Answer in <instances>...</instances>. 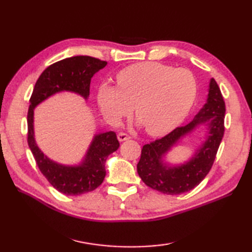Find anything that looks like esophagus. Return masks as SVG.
<instances>
[{"instance_id":"obj_1","label":"esophagus","mask_w":252,"mask_h":252,"mask_svg":"<svg viewBox=\"0 0 252 252\" xmlns=\"http://www.w3.org/2000/svg\"><path fill=\"white\" fill-rule=\"evenodd\" d=\"M130 138H131V136L129 134H126V133L121 132V133H119V134H118V140H119V142L127 141V140H130Z\"/></svg>"}]
</instances>
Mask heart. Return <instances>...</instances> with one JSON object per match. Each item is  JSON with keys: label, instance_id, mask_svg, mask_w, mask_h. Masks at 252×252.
I'll return each instance as SVG.
<instances>
[{"label": "heart", "instance_id": "b5f03b06", "mask_svg": "<svg viewBox=\"0 0 252 252\" xmlns=\"http://www.w3.org/2000/svg\"><path fill=\"white\" fill-rule=\"evenodd\" d=\"M118 88L101 85L97 94L100 112L117 123L132 110L152 135L178 126L190 111L197 82L190 71L160 63H135L117 74Z\"/></svg>", "mask_w": 252, "mask_h": 252}]
</instances>
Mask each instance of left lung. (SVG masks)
Instances as JSON below:
<instances>
[{
  "label": "left lung",
  "instance_id": "8db88e82",
  "mask_svg": "<svg viewBox=\"0 0 252 252\" xmlns=\"http://www.w3.org/2000/svg\"><path fill=\"white\" fill-rule=\"evenodd\" d=\"M225 103L215 79H210L208 97L199 112L189 125L179 126L168 135L144 145L137 173L153 189L167 195L189 191L200 183L210 171L224 135ZM202 125L206 127L205 141L184 164L171 166L163 161L172 147Z\"/></svg>",
  "mask_w": 252,
  "mask_h": 252
}]
</instances>
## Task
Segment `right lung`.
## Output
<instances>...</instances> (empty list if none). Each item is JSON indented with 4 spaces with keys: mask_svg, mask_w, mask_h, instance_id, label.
I'll return each instance as SVG.
<instances>
[{
    "mask_svg": "<svg viewBox=\"0 0 252 252\" xmlns=\"http://www.w3.org/2000/svg\"><path fill=\"white\" fill-rule=\"evenodd\" d=\"M106 65L107 62L91 56L65 58L49 66L41 73L31 95L27 116L29 148L42 174L54 189L68 196L82 195L97 189L105 179L107 158L119 148L120 144L115 132L98 133L94 135L79 164L58 163L44 155L35 142L34 109L42 101L61 92H72L88 99L91 79Z\"/></svg>",
    "mask_w": 252,
    "mask_h": 252,
    "instance_id": "obj_1",
    "label": "right lung"
}]
</instances>
